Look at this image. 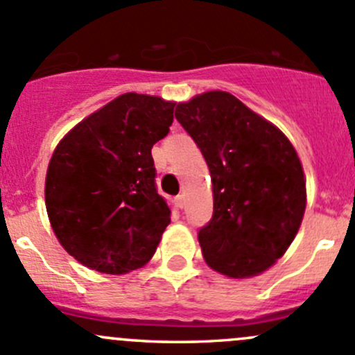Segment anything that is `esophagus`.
<instances>
[{"instance_id":"1","label":"esophagus","mask_w":355,"mask_h":355,"mask_svg":"<svg viewBox=\"0 0 355 355\" xmlns=\"http://www.w3.org/2000/svg\"><path fill=\"white\" fill-rule=\"evenodd\" d=\"M175 202H177V206L180 207V209H184V207H185V196H177V198H175Z\"/></svg>"}]
</instances>
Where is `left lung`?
<instances>
[{
    "label": "left lung",
    "instance_id": "obj_1",
    "mask_svg": "<svg viewBox=\"0 0 355 355\" xmlns=\"http://www.w3.org/2000/svg\"><path fill=\"white\" fill-rule=\"evenodd\" d=\"M175 116L199 146L213 184V218L199 230L204 261L228 278L270 270L302 223V163L287 135L225 91L177 105Z\"/></svg>",
    "mask_w": 355,
    "mask_h": 355
}]
</instances>
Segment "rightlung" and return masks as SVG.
I'll list each match as a JSON object with an SVG mask.
<instances>
[{"instance_id": "1", "label": "right lung", "mask_w": 355, "mask_h": 355, "mask_svg": "<svg viewBox=\"0 0 355 355\" xmlns=\"http://www.w3.org/2000/svg\"><path fill=\"white\" fill-rule=\"evenodd\" d=\"M175 101L125 92L58 142L44 199L70 256L105 275H125L155 256L170 207L156 192L151 149L170 132Z\"/></svg>"}]
</instances>
